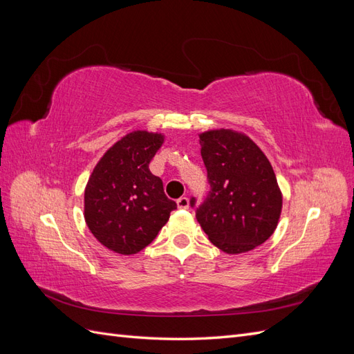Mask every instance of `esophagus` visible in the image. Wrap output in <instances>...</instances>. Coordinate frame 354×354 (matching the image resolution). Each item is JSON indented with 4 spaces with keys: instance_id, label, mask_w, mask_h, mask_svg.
Masks as SVG:
<instances>
[{
    "instance_id": "obj_1",
    "label": "esophagus",
    "mask_w": 354,
    "mask_h": 354,
    "mask_svg": "<svg viewBox=\"0 0 354 354\" xmlns=\"http://www.w3.org/2000/svg\"><path fill=\"white\" fill-rule=\"evenodd\" d=\"M177 207L180 209H187L189 208V199L186 196H181L180 199H177Z\"/></svg>"
}]
</instances>
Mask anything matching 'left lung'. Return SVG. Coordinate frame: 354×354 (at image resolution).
Here are the masks:
<instances>
[{
    "label": "left lung",
    "instance_id": "1",
    "mask_svg": "<svg viewBox=\"0 0 354 354\" xmlns=\"http://www.w3.org/2000/svg\"><path fill=\"white\" fill-rule=\"evenodd\" d=\"M199 143L211 190L196 220L223 252H248L272 236L281 218L282 192L272 164L248 136L229 128L201 133Z\"/></svg>",
    "mask_w": 354,
    "mask_h": 354
}]
</instances>
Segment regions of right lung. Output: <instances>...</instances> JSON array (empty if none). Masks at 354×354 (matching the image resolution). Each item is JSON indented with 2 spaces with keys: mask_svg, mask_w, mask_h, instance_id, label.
<instances>
[{
  "mask_svg": "<svg viewBox=\"0 0 354 354\" xmlns=\"http://www.w3.org/2000/svg\"><path fill=\"white\" fill-rule=\"evenodd\" d=\"M165 136L137 130L109 147L84 192V218L106 248L133 255L145 250L168 221L176 202L149 169Z\"/></svg>",
  "mask_w": 354,
  "mask_h": 354,
  "instance_id": "add662e5",
  "label": "right lung"
}]
</instances>
